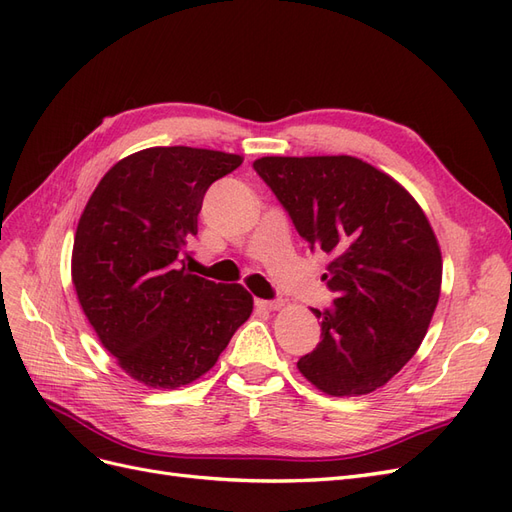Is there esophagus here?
Instances as JSON below:
<instances>
[{
	"instance_id": "obj_1",
	"label": "esophagus",
	"mask_w": 512,
	"mask_h": 512,
	"mask_svg": "<svg viewBox=\"0 0 512 512\" xmlns=\"http://www.w3.org/2000/svg\"><path fill=\"white\" fill-rule=\"evenodd\" d=\"M260 307H265V309H280L282 307V301L280 299H273V301H267V299H258L256 301Z\"/></svg>"
}]
</instances>
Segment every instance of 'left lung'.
<instances>
[{"mask_svg": "<svg viewBox=\"0 0 512 512\" xmlns=\"http://www.w3.org/2000/svg\"><path fill=\"white\" fill-rule=\"evenodd\" d=\"M254 170L299 235L329 262L333 307L318 346L297 367L335 397L389 382L421 346L440 299L442 254L416 200L382 170L352 156L260 158Z\"/></svg>", "mask_w": 512, "mask_h": 512, "instance_id": "left-lung-1", "label": "left lung"}]
</instances>
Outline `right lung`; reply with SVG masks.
Segmentation results:
<instances>
[{"instance_id":"right-lung-1","label":"right lung","mask_w":512,"mask_h":512,"mask_svg":"<svg viewBox=\"0 0 512 512\" xmlns=\"http://www.w3.org/2000/svg\"><path fill=\"white\" fill-rule=\"evenodd\" d=\"M241 162L194 147L132 153L102 177L76 226L72 284L83 312L121 369L153 389L207 374L252 314L241 284L192 275L181 260L209 185Z\"/></svg>"}]
</instances>
